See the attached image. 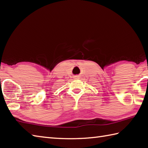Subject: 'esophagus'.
<instances>
[{"instance_id":"obj_1","label":"esophagus","mask_w":148,"mask_h":148,"mask_svg":"<svg viewBox=\"0 0 148 148\" xmlns=\"http://www.w3.org/2000/svg\"><path fill=\"white\" fill-rule=\"evenodd\" d=\"M76 77H77V76H76Z\"/></svg>"}]
</instances>
